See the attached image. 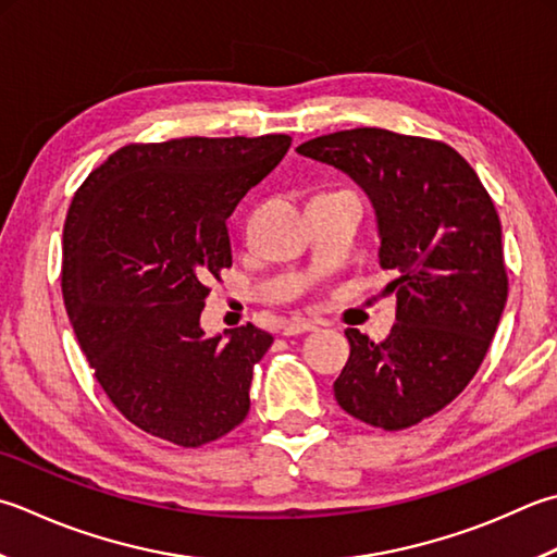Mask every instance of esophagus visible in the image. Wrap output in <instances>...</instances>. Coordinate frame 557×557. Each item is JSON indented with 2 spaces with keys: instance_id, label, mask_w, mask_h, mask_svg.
<instances>
[{
  "instance_id": "obj_1",
  "label": "esophagus",
  "mask_w": 557,
  "mask_h": 557,
  "mask_svg": "<svg viewBox=\"0 0 557 557\" xmlns=\"http://www.w3.org/2000/svg\"><path fill=\"white\" fill-rule=\"evenodd\" d=\"M280 331H282V335H301V333H311V331H315V323H311V321H285L280 325Z\"/></svg>"
}]
</instances>
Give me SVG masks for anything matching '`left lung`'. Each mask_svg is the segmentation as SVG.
I'll use <instances>...</instances> for the list:
<instances>
[{
	"mask_svg": "<svg viewBox=\"0 0 557 557\" xmlns=\"http://www.w3.org/2000/svg\"><path fill=\"white\" fill-rule=\"evenodd\" d=\"M367 193L379 265L394 270L396 325L384 343L347 329L350 359L333 384L345 412L406 430L461 394L481 367L507 304L503 226L468 161L444 141L381 127L297 147Z\"/></svg>",
	"mask_w": 557,
	"mask_h": 557,
	"instance_id": "left-lung-1",
	"label": "left lung"
}]
</instances>
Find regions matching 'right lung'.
I'll return each mask as SVG.
<instances>
[{"label": "right lung", "mask_w": 557, "mask_h": 557, "mask_svg": "<svg viewBox=\"0 0 557 557\" xmlns=\"http://www.w3.org/2000/svg\"><path fill=\"white\" fill-rule=\"evenodd\" d=\"M292 137H183L108 157L64 222L62 294L94 376L139 430L202 446L242 424L272 335H207V280L232 265L226 220Z\"/></svg>", "instance_id": "obj_1"}]
</instances>
